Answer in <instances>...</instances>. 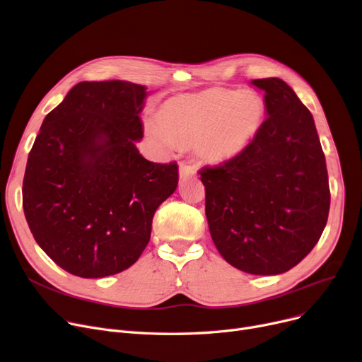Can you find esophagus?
<instances>
[{"label":"esophagus","mask_w":362,"mask_h":362,"mask_svg":"<svg viewBox=\"0 0 362 362\" xmlns=\"http://www.w3.org/2000/svg\"><path fill=\"white\" fill-rule=\"evenodd\" d=\"M194 174H196L194 166H192L190 163H187V162L180 163V178H187V177L194 175Z\"/></svg>","instance_id":"obj_1"}]
</instances>
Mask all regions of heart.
Instances as JSON below:
<instances>
[{"label":"heart","mask_w":362,"mask_h":362,"mask_svg":"<svg viewBox=\"0 0 362 362\" xmlns=\"http://www.w3.org/2000/svg\"><path fill=\"white\" fill-rule=\"evenodd\" d=\"M265 101L253 90H206L168 100L158 113L165 135L196 146L199 156L223 163L242 154L259 131Z\"/></svg>","instance_id":"heart-1"}]
</instances>
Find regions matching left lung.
I'll return each instance as SVG.
<instances>
[{
	"instance_id": "1",
	"label": "left lung",
	"mask_w": 362,
	"mask_h": 362,
	"mask_svg": "<svg viewBox=\"0 0 362 362\" xmlns=\"http://www.w3.org/2000/svg\"><path fill=\"white\" fill-rule=\"evenodd\" d=\"M267 119L233 160L203 168L206 218L221 256L240 271L275 275L314 249L330 209L314 117L279 78L253 79Z\"/></svg>"
}]
</instances>
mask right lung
<instances>
[{
	"instance_id": "1",
	"label": "right lung",
	"mask_w": 362,
	"mask_h": 362,
	"mask_svg": "<svg viewBox=\"0 0 362 362\" xmlns=\"http://www.w3.org/2000/svg\"><path fill=\"white\" fill-rule=\"evenodd\" d=\"M146 87L79 82L51 110L29 153L23 211L40 247L82 279L122 272L141 256L178 165L144 159Z\"/></svg>"
}]
</instances>
